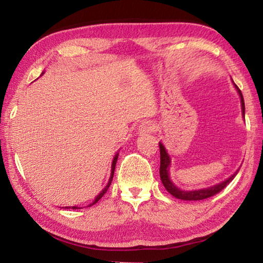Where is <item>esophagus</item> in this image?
<instances>
[{"mask_svg":"<svg viewBox=\"0 0 263 263\" xmlns=\"http://www.w3.org/2000/svg\"><path fill=\"white\" fill-rule=\"evenodd\" d=\"M154 126L152 124H148V123H144L141 124L139 126V132L140 133H149V132H153L154 131Z\"/></svg>","mask_w":263,"mask_h":263,"instance_id":"1","label":"esophagus"}]
</instances>
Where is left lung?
Here are the masks:
<instances>
[{"mask_svg":"<svg viewBox=\"0 0 263 263\" xmlns=\"http://www.w3.org/2000/svg\"><path fill=\"white\" fill-rule=\"evenodd\" d=\"M235 88H237L240 100H241V109H242V114L245 116L243 97H242L241 91H240V89L237 86H235ZM159 147H160V179H161L162 184L168 193L179 199H183V201H201V199L211 197V196H215L216 194H218L219 191L224 189L225 186L234 179V176L238 174V171H237L232 176H230L228 180L222 181L216 185H212L210 188H204L199 190H181L180 188H177L176 185H174V183L171 181V177H169L171 158H169L166 148H164V146L161 144V142H159Z\"/></svg>","mask_w":263,"mask_h":263,"instance_id":"1","label":"left lung"}]
</instances>
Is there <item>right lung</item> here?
Listing matches in <instances>:
<instances>
[{
    "mask_svg": "<svg viewBox=\"0 0 263 263\" xmlns=\"http://www.w3.org/2000/svg\"><path fill=\"white\" fill-rule=\"evenodd\" d=\"M117 159H118V153L115 155V158H114V161H112V166H111V175H110V179H109V182H108V184L105 185V188L101 191V193L96 196V198L94 199V202H92L91 204H89L88 206H91V205H94V204H96L97 202L100 201V199L103 197L104 196V194L106 193V190H108V188L110 186V184H111V182H112V177H114V173H115V167H116V162H117ZM66 209H80V208H78V206H66Z\"/></svg>",
    "mask_w": 263,
    "mask_h": 263,
    "instance_id": "1",
    "label": "right lung"
}]
</instances>
